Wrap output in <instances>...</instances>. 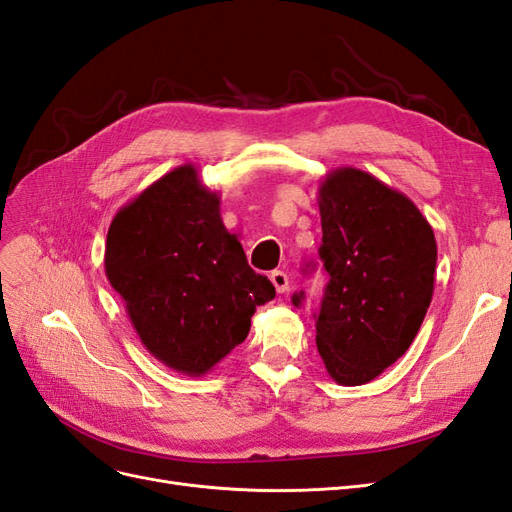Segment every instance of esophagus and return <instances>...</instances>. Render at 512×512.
Returning <instances> with one entry per match:
<instances>
[{"label":"esophagus","instance_id":"obj_1","mask_svg":"<svg viewBox=\"0 0 512 512\" xmlns=\"http://www.w3.org/2000/svg\"><path fill=\"white\" fill-rule=\"evenodd\" d=\"M271 282H273L275 290L280 292V294L288 290V275H286L284 271H273V273H271Z\"/></svg>","mask_w":512,"mask_h":512}]
</instances>
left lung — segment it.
I'll use <instances>...</instances> for the list:
<instances>
[{
  "label": "left lung",
  "instance_id": "obj_1",
  "mask_svg": "<svg viewBox=\"0 0 512 512\" xmlns=\"http://www.w3.org/2000/svg\"><path fill=\"white\" fill-rule=\"evenodd\" d=\"M318 209L329 284L316 346L337 384H367L421 329L436 282V237L406 194L352 166L320 181ZM301 301L303 292L294 294L292 303Z\"/></svg>",
  "mask_w": 512,
  "mask_h": 512
}]
</instances>
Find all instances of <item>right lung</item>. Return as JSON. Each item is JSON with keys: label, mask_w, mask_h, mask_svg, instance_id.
Listing matches in <instances>:
<instances>
[{"label": "right lung", "mask_w": 512, "mask_h": 512, "mask_svg": "<svg viewBox=\"0 0 512 512\" xmlns=\"http://www.w3.org/2000/svg\"><path fill=\"white\" fill-rule=\"evenodd\" d=\"M104 271L149 354L179 374L211 371L275 297L220 215V192L183 164L123 205L106 235Z\"/></svg>", "instance_id": "right-lung-1"}]
</instances>
